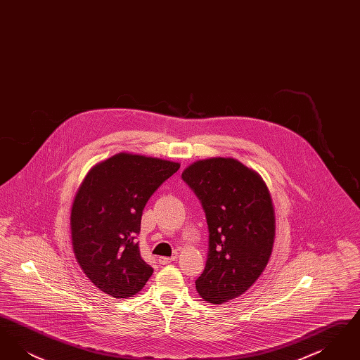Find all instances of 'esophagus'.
I'll return each instance as SVG.
<instances>
[{
	"label": "esophagus",
	"mask_w": 360,
	"mask_h": 360,
	"mask_svg": "<svg viewBox=\"0 0 360 360\" xmlns=\"http://www.w3.org/2000/svg\"><path fill=\"white\" fill-rule=\"evenodd\" d=\"M175 260V257H159V263L160 264H169V263H172V262H174Z\"/></svg>",
	"instance_id": "esophagus-1"
}]
</instances>
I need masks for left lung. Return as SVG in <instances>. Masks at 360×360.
I'll list each match as a JSON object with an SVG mask.
<instances>
[{"instance_id": "obj_1", "label": "left lung", "mask_w": 360, "mask_h": 360, "mask_svg": "<svg viewBox=\"0 0 360 360\" xmlns=\"http://www.w3.org/2000/svg\"><path fill=\"white\" fill-rule=\"evenodd\" d=\"M205 212L207 257L195 281L198 294L224 304L248 290L273 250L274 209L257 172L232 158L198 160L182 172Z\"/></svg>"}]
</instances>
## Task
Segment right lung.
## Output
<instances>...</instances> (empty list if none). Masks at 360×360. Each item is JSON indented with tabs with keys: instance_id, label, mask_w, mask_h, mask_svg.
<instances>
[{
	"instance_id": "obj_1",
	"label": "right lung",
	"mask_w": 360,
	"mask_h": 360,
	"mask_svg": "<svg viewBox=\"0 0 360 360\" xmlns=\"http://www.w3.org/2000/svg\"><path fill=\"white\" fill-rule=\"evenodd\" d=\"M178 170L175 162L117 154L86 175L72 204L71 239L81 269L100 290L132 297L154 273L135 239L144 206Z\"/></svg>"
}]
</instances>
